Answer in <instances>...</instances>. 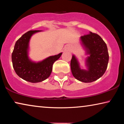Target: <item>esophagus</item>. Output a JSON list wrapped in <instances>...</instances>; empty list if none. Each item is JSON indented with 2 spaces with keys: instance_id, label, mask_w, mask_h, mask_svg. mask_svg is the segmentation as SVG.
I'll list each match as a JSON object with an SVG mask.
<instances>
[{
  "instance_id": "esophagus-1",
  "label": "esophagus",
  "mask_w": 124,
  "mask_h": 124,
  "mask_svg": "<svg viewBox=\"0 0 124 124\" xmlns=\"http://www.w3.org/2000/svg\"><path fill=\"white\" fill-rule=\"evenodd\" d=\"M71 49V46L69 45H67L64 47V50L65 51H69Z\"/></svg>"
}]
</instances>
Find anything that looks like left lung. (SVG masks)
<instances>
[{"instance_id": "obj_1", "label": "left lung", "mask_w": 124, "mask_h": 124, "mask_svg": "<svg viewBox=\"0 0 124 124\" xmlns=\"http://www.w3.org/2000/svg\"><path fill=\"white\" fill-rule=\"evenodd\" d=\"M89 33L80 38L81 45L86 55H89L85 60L87 69L81 68L74 55L70 62L73 76L77 80L85 83L94 82L101 78L106 72L109 60L107 47L103 39L97 34Z\"/></svg>"}]
</instances>
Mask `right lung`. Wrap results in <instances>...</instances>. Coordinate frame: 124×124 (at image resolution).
<instances>
[{
  "label": "right lung",
  "mask_w": 124,
  "mask_h": 124,
  "mask_svg": "<svg viewBox=\"0 0 124 124\" xmlns=\"http://www.w3.org/2000/svg\"><path fill=\"white\" fill-rule=\"evenodd\" d=\"M40 31L42 30H30L22 35L15 43L12 54L15 72L22 79L31 83L42 82L50 77L53 64L62 55L61 52L38 62H33L29 57L30 38L35 33Z\"/></svg>",
  "instance_id": "1"
}]
</instances>
